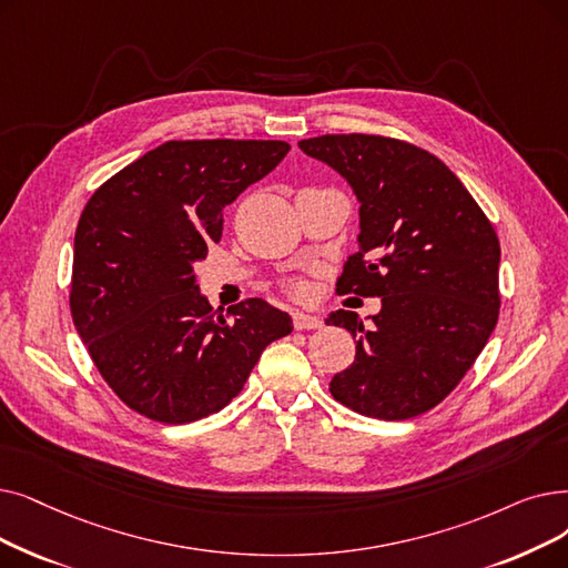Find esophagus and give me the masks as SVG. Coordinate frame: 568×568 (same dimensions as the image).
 <instances>
[{"label": "esophagus", "instance_id": "obj_1", "mask_svg": "<svg viewBox=\"0 0 568 568\" xmlns=\"http://www.w3.org/2000/svg\"><path fill=\"white\" fill-rule=\"evenodd\" d=\"M292 325L297 332H304V329H320L323 327V320L315 317V315H308V313H292Z\"/></svg>", "mask_w": 568, "mask_h": 568}]
</instances>
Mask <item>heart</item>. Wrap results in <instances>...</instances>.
<instances>
[{"mask_svg":"<svg viewBox=\"0 0 568 568\" xmlns=\"http://www.w3.org/2000/svg\"><path fill=\"white\" fill-rule=\"evenodd\" d=\"M292 292H297V294L304 292V285H292Z\"/></svg>","mask_w":568,"mask_h":568,"instance_id":"heart-1","label":"heart"}]
</instances>
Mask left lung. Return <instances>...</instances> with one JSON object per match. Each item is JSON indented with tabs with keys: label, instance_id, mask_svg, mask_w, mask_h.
Segmentation results:
<instances>
[{
	"label": "left lung",
	"instance_id": "left-lung-1",
	"mask_svg": "<svg viewBox=\"0 0 568 568\" xmlns=\"http://www.w3.org/2000/svg\"><path fill=\"white\" fill-rule=\"evenodd\" d=\"M300 148L348 181L359 200V251L336 292L381 297L364 327L338 308L327 325L357 338L329 392L351 410L408 420L459 385L499 320V239L436 155L378 134H325Z\"/></svg>",
	"mask_w": 568,
	"mask_h": 568
}]
</instances>
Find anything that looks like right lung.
<instances>
[{"label": "right lung", "mask_w": 568, "mask_h": 568, "mask_svg": "<svg viewBox=\"0 0 568 568\" xmlns=\"http://www.w3.org/2000/svg\"><path fill=\"white\" fill-rule=\"evenodd\" d=\"M285 141H166L94 190L77 239L69 308L106 385L132 410L185 425L225 408L287 313L253 297L217 315L194 264L223 213L287 155Z\"/></svg>", "instance_id": "right-lung-1"}]
</instances>
